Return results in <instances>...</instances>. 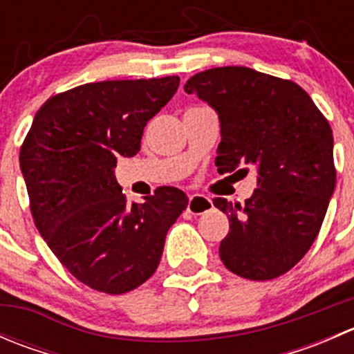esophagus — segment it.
<instances>
[{
	"label": "esophagus",
	"mask_w": 354,
	"mask_h": 354,
	"mask_svg": "<svg viewBox=\"0 0 354 354\" xmlns=\"http://www.w3.org/2000/svg\"><path fill=\"white\" fill-rule=\"evenodd\" d=\"M188 212L194 214V216H200V214L207 212L209 209H212V200L205 195H192L188 200Z\"/></svg>",
	"instance_id": "esophagus-1"
}]
</instances>
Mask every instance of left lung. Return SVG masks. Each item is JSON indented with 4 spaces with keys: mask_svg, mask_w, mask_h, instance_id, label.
I'll use <instances>...</instances> for the list:
<instances>
[{
    "mask_svg": "<svg viewBox=\"0 0 354 354\" xmlns=\"http://www.w3.org/2000/svg\"><path fill=\"white\" fill-rule=\"evenodd\" d=\"M185 92L219 116L217 171H257V188L245 205L214 198L230 219L221 260L245 279L283 276L315 241L334 194L329 121L298 84L246 66L200 71Z\"/></svg>",
    "mask_w": 354,
    "mask_h": 354,
    "instance_id": "left-lung-1",
    "label": "left lung"
}]
</instances>
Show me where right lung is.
Masks as SVG:
<instances>
[{
  "mask_svg": "<svg viewBox=\"0 0 354 354\" xmlns=\"http://www.w3.org/2000/svg\"><path fill=\"white\" fill-rule=\"evenodd\" d=\"M180 77L108 80L53 95L20 149L35 227L71 276L121 295L156 272L169 227L188 197L157 188L127 203L114 176L120 157L140 151L144 128L174 95Z\"/></svg>",
  "mask_w": 354,
  "mask_h": 354,
  "instance_id": "obj_1",
  "label": "right lung"
}]
</instances>
